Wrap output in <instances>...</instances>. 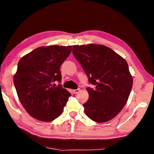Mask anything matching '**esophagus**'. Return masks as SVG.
Returning <instances> with one entry per match:
<instances>
[{
	"instance_id": "obj_1",
	"label": "esophagus",
	"mask_w": 154,
	"mask_h": 154,
	"mask_svg": "<svg viewBox=\"0 0 154 154\" xmlns=\"http://www.w3.org/2000/svg\"><path fill=\"white\" fill-rule=\"evenodd\" d=\"M79 90H80V89L78 88V89H76V90H72V92H73L74 94H77L78 92H79Z\"/></svg>"
}]
</instances>
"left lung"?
Returning <instances> with one entry per match:
<instances>
[{
    "label": "left lung",
    "mask_w": 154,
    "mask_h": 154,
    "mask_svg": "<svg viewBox=\"0 0 154 154\" xmlns=\"http://www.w3.org/2000/svg\"><path fill=\"white\" fill-rule=\"evenodd\" d=\"M72 54L94 88L88 87L83 104L87 116L96 122L114 118L127 103L132 88L128 63L111 48L89 44L72 46Z\"/></svg>",
    "instance_id": "8db88e82"
}]
</instances>
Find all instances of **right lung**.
<instances>
[{
  "label": "right lung",
  "mask_w": 154,
  "mask_h": 154,
  "mask_svg": "<svg viewBox=\"0 0 154 154\" xmlns=\"http://www.w3.org/2000/svg\"><path fill=\"white\" fill-rule=\"evenodd\" d=\"M72 46L40 47L22 57L14 82L18 97L28 113L38 120L51 122L60 116L71 93L60 83V68Z\"/></svg>",
  "instance_id": "1"
}]
</instances>
